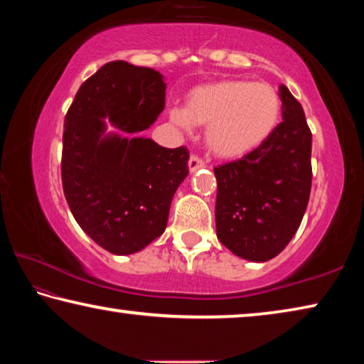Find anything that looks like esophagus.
Segmentation results:
<instances>
[{"instance_id":"obj_1","label":"esophagus","mask_w":364,"mask_h":364,"mask_svg":"<svg viewBox=\"0 0 364 364\" xmlns=\"http://www.w3.org/2000/svg\"><path fill=\"white\" fill-rule=\"evenodd\" d=\"M203 166H205V161L204 159H200L199 155L193 154L191 159H189V170L191 171H196L198 168H203Z\"/></svg>"}]
</instances>
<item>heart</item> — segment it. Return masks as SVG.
<instances>
[{
	"mask_svg": "<svg viewBox=\"0 0 364 364\" xmlns=\"http://www.w3.org/2000/svg\"><path fill=\"white\" fill-rule=\"evenodd\" d=\"M280 118V99L267 82L222 80L193 90L188 108L170 109V119L184 131L207 124V142L217 155L238 157L272 134Z\"/></svg>",
	"mask_w": 364,
	"mask_h": 364,
	"instance_id": "1",
	"label": "heart"
}]
</instances>
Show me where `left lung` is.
<instances>
[{
	"label": "left lung",
	"mask_w": 364,
	"mask_h": 364,
	"mask_svg": "<svg viewBox=\"0 0 364 364\" xmlns=\"http://www.w3.org/2000/svg\"><path fill=\"white\" fill-rule=\"evenodd\" d=\"M282 117L255 151L213 168L217 238L233 255L264 262L285 250L308 207L313 134L303 107L280 85Z\"/></svg>",
	"instance_id": "left-lung-1"
}]
</instances>
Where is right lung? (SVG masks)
I'll return each instance as SVG.
<instances>
[{
    "label": "right lung",
    "instance_id": "obj_1",
    "mask_svg": "<svg viewBox=\"0 0 364 364\" xmlns=\"http://www.w3.org/2000/svg\"><path fill=\"white\" fill-rule=\"evenodd\" d=\"M165 87L152 68L109 61L80 85L65 117V198L79 227L113 255L141 251L165 232L189 151L103 136V118L128 134L147 129L165 107Z\"/></svg>",
    "mask_w": 364,
    "mask_h": 364
}]
</instances>
